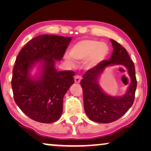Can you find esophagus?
Returning <instances> with one entry per match:
<instances>
[{"mask_svg":"<svg viewBox=\"0 0 151 151\" xmlns=\"http://www.w3.org/2000/svg\"><path fill=\"white\" fill-rule=\"evenodd\" d=\"M82 79V77L80 76H76L75 78H74V80H75V82L76 83H79L80 82V80Z\"/></svg>","mask_w":151,"mask_h":151,"instance_id":"34e87169","label":"esophagus"}]
</instances>
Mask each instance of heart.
I'll list each match as a JSON object with an SVG mask.
<instances>
[{
    "mask_svg": "<svg viewBox=\"0 0 151 151\" xmlns=\"http://www.w3.org/2000/svg\"><path fill=\"white\" fill-rule=\"evenodd\" d=\"M109 53V47L105 43L95 40H84L73 45L70 50V55L74 60L83 61L88 59L86 65L93 68L100 64ZM65 60L71 66L76 63L69 56H65Z\"/></svg>",
    "mask_w": 151,
    "mask_h": 151,
    "instance_id": "obj_1",
    "label": "heart"
}]
</instances>
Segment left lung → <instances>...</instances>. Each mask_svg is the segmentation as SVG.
<instances>
[{
	"instance_id": "1",
	"label": "left lung",
	"mask_w": 151,
	"mask_h": 151,
	"mask_svg": "<svg viewBox=\"0 0 151 151\" xmlns=\"http://www.w3.org/2000/svg\"><path fill=\"white\" fill-rule=\"evenodd\" d=\"M113 50L109 60H102L83 75L80 84L83 90L84 108L91 120L99 123L113 122L125 114L133 104L137 88L135 66L125 48L116 41L110 39ZM113 65H124L130 78L129 86L122 96H112L106 94L99 84L101 74L107 67Z\"/></svg>"
}]
</instances>
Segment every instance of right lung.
Returning a JSON list of instances; mask_svg holds the SVG:
<instances>
[{"instance_id":"right-lung-1","label":"right lung","mask_w":151,"mask_h":151,"mask_svg":"<svg viewBox=\"0 0 151 151\" xmlns=\"http://www.w3.org/2000/svg\"><path fill=\"white\" fill-rule=\"evenodd\" d=\"M71 37L40 35L31 40L16 58L12 86L15 102L24 114L41 123H53L63 113V98L74 83L75 73L58 71L56 60H61ZM37 63L39 73L30 76Z\"/></svg>"}]
</instances>
